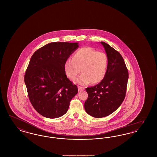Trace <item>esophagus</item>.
I'll use <instances>...</instances> for the list:
<instances>
[{
    "mask_svg": "<svg viewBox=\"0 0 157 157\" xmlns=\"http://www.w3.org/2000/svg\"><path fill=\"white\" fill-rule=\"evenodd\" d=\"M78 90H79V91H80V90H83V89H84L83 87H82V86H78Z\"/></svg>",
    "mask_w": 157,
    "mask_h": 157,
    "instance_id": "obj_1",
    "label": "esophagus"
}]
</instances>
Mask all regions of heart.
Masks as SVG:
<instances>
[{
    "instance_id": "obj_1",
    "label": "heart",
    "mask_w": 157,
    "mask_h": 157,
    "mask_svg": "<svg viewBox=\"0 0 157 157\" xmlns=\"http://www.w3.org/2000/svg\"><path fill=\"white\" fill-rule=\"evenodd\" d=\"M108 58L106 53L98 52L90 47H83L75 52L72 59H67L64 63V71L67 78L74 81L81 72L76 82L82 85L90 82H101L106 75Z\"/></svg>"
}]
</instances>
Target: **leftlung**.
I'll use <instances>...</instances> for the list:
<instances>
[{
    "label": "left lung",
    "mask_w": 157,
    "mask_h": 157,
    "mask_svg": "<svg viewBox=\"0 0 157 157\" xmlns=\"http://www.w3.org/2000/svg\"><path fill=\"white\" fill-rule=\"evenodd\" d=\"M106 53L108 63L106 75L97 85L86 88L88 94L84 107L95 118H102L116 111L124 101L127 92L128 71L119 52L101 42Z\"/></svg>",
    "instance_id": "1"
}]
</instances>
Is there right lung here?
<instances>
[{"instance_id": "right-lung-1", "label": "right lung", "mask_w": 157, "mask_h": 157, "mask_svg": "<svg viewBox=\"0 0 157 157\" xmlns=\"http://www.w3.org/2000/svg\"><path fill=\"white\" fill-rule=\"evenodd\" d=\"M78 43L52 42L33 54L25 74L30 103L39 113L48 118L67 112L77 86L64 71V63L78 48Z\"/></svg>"}]
</instances>
